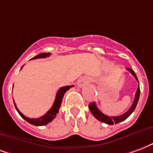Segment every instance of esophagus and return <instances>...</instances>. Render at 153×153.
Returning <instances> with one entry per match:
<instances>
[{
  "label": "esophagus",
  "mask_w": 153,
  "mask_h": 153,
  "mask_svg": "<svg viewBox=\"0 0 153 153\" xmlns=\"http://www.w3.org/2000/svg\"><path fill=\"white\" fill-rule=\"evenodd\" d=\"M88 82V79L86 76L81 77L78 80V82H77V85L79 86V87H83V86L87 84Z\"/></svg>",
  "instance_id": "1"
}]
</instances>
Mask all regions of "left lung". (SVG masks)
Here are the masks:
<instances>
[{
	"label": "left lung",
	"mask_w": 153,
	"mask_h": 153,
	"mask_svg": "<svg viewBox=\"0 0 153 153\" xmlns=\"http://www.w3.org/2000/svg\"><path fill=\"white\" fill-rule=\"evenodd\" d=\"M127 70H128L131 74H132V75L136 79V80L138 81V79H137L136 74H134V72L130 68H127ZM140 85L138 86V88H137V91L136 93H135V96H134V100L133 103H132V105H131V108H129L128 111H126L125 114H122V115H120V116H115V117H109V116H107V115H105V114H103L102 112L100 110L99 108H97V105H96V103H91V104H89L88 105V107H89V109H90V111L92 114H93V116L97 120H99L100 122H102L104 123H106V124H108V125H114V124H117V123H121V122H123L124 120H126L127 117L131 115L133 111L134 110V108L136 107L137 104H138V101H139V98H140Z\"/></svg>",
	"instance_id": "obj_1"
}]
</instances>
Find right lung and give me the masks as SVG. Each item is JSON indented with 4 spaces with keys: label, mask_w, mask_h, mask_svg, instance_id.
Here are the masks:
<instances>
[{
    "label": "right lung",
    "mask_w": 153,
    "mask_h": 153,
    "mask_svg": "<svg viewBox=\"0 0 153 153\" xmlns=\"http://www.w3.org/2000/svg\"><path fill=\"white\" fill-rule=\"evenodd\" d=\"M50 53H40L39 55H37V56H34L33 58H31V59H37V58H45V57H47V56H50ZM74 87L73 85L71 86H65V87H62L58 90L57 91V93L56 95V98H55V100H54V103L53 106H52V108L48 110L46 114L44 115V116H42V117H39V118H29V117H26L24 116L23 114L21 113V112L19 111L18 108H17L16 105H15V103H14V106H15V108H16L17 111L19 114V115L21 116V117L25 119L27 123H29L31 125L34 126H44L46 125V124H48V123H50L52 122L53 120L54 119V117H56V114H58V111H59V108L61 107V104H62V98L64 97V94L65 93V91L69 90L70 88Z\"/></svg>",
    "instance_id": "add662e5"
}]
</instances>
